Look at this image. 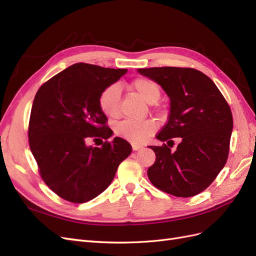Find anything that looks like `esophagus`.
<instances>
[{
	"label": "esophagus",
	"instance_id": "obj_1",
	"mask_svg": "<svg viewBox=\"0 0 256 256\" xmlns=\"http://www.w3.org/2000/svg\"><path fill=\"white\" fill-rule=\"evenodd\" d=\"M142 145H140V144H136V143H134L132 144V150H141L142 148Z\"/></svg>",
	"mask_w": 256,
	"mask_h": 256
}]
</instances>
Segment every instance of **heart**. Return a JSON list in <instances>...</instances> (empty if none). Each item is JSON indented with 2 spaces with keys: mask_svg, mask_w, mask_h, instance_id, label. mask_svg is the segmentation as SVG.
Listing matches in <instances>:
<instances>
[{
  "mask_svg": "<svg viewBox=\"0 0 256 256\" xmlns=\"http://www.w3.org/2000/svg\"><path fill=\"white\" fill-rule=\"evenodd\" d=\"M130 88L134 90L146 102L154 104L160 97V88L156 82L146 78H138L130 83ZM122 90L118 84H112L102 90L99 96V106L102 113L110 118H116L120 113ZM157 124L152 120H125L118 124L115 132L134 143L145 141L154 130Z\"/></svg>",
  "mask_w": 256,
  "mask_h": 256,
  "instance_id": "1",
  "label": "heart"
}]
</instances>
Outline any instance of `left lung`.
<instances>
[{
    "mask_svg": "<svg viewBox=\"0 0 256 256\" xmlns=\"http://www.w3.org/2000/svg\"><path fill=\"white\" fill-rule=\"evenodd\" d=\"M138 74L157 82L170 98L166 125L157 134L162 142L180 138L175 152L170 145L150 146L156 161L148 168L150 182L161 191L190 198L204 191L226 166L233 116L214 81L193 68L152 67Z\"/></svg>",
    "mask_w": 256,
    "mask_h": 256,
    "instance_id": "left-lung-1",
    "label": "left lung"
}]
</instances>
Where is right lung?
I'll return each mask as SVG.
<instances>
[{
	"mask_svg": "<svg viewBox=\"0 0 256 256\" xmlns=\"http://www.w3.org/2000/svg\"><path fill=\"white\" fill-rule=\"evenodd\" d=\"M126 72L76 63L36 92L28 124L30 148L46 184L68 202L85 203L104 192L132 150L118 136L100 147L88 145L90 138L106 140L113 134L99 96Z\"/></svg>",
	"mask_w": 256,
	"mask_h": 256,
	"instance_id": "1",
	"label": "right lung"
}]
</instances>
